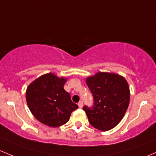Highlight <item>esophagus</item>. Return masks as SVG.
Wrapping results in <instances>:
<instances>
[{"label": "esophagus", "mask_w": 156, "mask_h": 156, "mask_svg": "<svg viewBox=\"0 0 156 156\" xmlns=\"http://www.w3.org/2000/svg\"><path fill=\"white\" fill-rule=\"evenodd\" d=\"M78 107L79 108H82V106H83V102L82 101H80L79 103H78Z\"/></svg>", "instance_id": "34e87169"}]
</instances>
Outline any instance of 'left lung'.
<instances>
[{
    "instance_id": "8db88e82",
    "label": "left lung",
    "mask_w": 156,
    "mask_h": 156,
    "mask_svg": "<svg viewBox=\"0 0 156 156\" xmlns=\"http://www.w3.org/2000/svg\"><path fill=\"white\" fill-rule=\"evenodd\" d=\"M92 93L94 105L83 106L90 124L100 130L115 127L125 115L130 101V90L124 77L98 72L86 79Z\"/></svg>"
}]
</instances>
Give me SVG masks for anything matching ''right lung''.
<instances>
[{"mask_svg": "<svg viewBox=\"0 0 156 156\" xmlns=\"http://www.w3.org/2000/svg\"><path fill=\"white\" fill-rule=\"evenodd\" d=\"M66 79L52 73L39 77L29 84L26 101L33 115L42 124L56 127L66 123L78 108L64 90Z\"/></svg>", "mask_w": 156, "mask_h": 156, "instance_id": "obj_1", "label": "right lung"}]
</instances>
